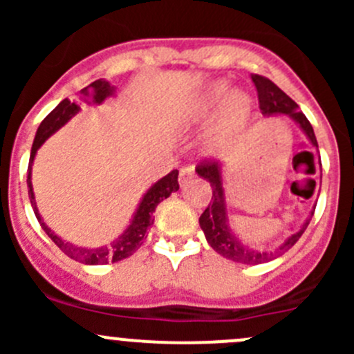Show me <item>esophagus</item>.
I'll return each mask as SVG.
<instances>
[{
	"label": "esophagus",
	"instance_id": "34e87169",
	"mask_svg": "<svg viewBox=\"0 0 354 354\" xmlns=\"http://www.w3.org/2000/svg\"><path fill=\"white\" fill-rule=\"evenodd\" d=\"M195 178V167L194 166H183L180 169V185L185 187L187 183H190Z\"/></svg>",
	"mask_w": 354,
	"mask_h": 354
}]
</instances>
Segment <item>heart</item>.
<instances>
[{"instance_id":"obj_1","label":"heart","mask_w":354,"mask_h":354,"mask_svg":"<svg viewBox=\"0 0 354 354\" xmlns=\"http://www.w3.org/2000/svg\"><path fill=\"white\" fill-rule=\"evenodd\" d=\"M250 111L252 101L248 95L243 92H231L226 82H214L188 104L183 120L188 124H205L219 112L207 140L210 149H217L243 127Z\"/></svg>"}]
</instances>
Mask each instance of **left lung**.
<instances>
[{
  "label": "left lung",
  "instance_id": "8db88e82",
  "mask_svg": "<svg viewBox=\"0 0 354 354\" xmlns=\"http://www.w3.org/2000/svg\"><path fill=\"white\" fill-rule=\"evenodd\" d=\"M252 80L257 87L259 106L263 116L288 114V116L292 118V120L299 124V128L305 131V135L308 137V140L312 142L313 147L319 149L312 124L306 120L305 114L299 111L298 104H296L289 95L284 94V92L281 91L272 80H269V78L262 77V75H252ZM195 171H197L200 178L209 181L210 187H212V198H210V203L207 205V209L203 210V214L198 219L200 227H202L209 245L212 246L219 255H223L224 259L227 260H233V262L245 263V266H257V263L269 262V260H274L276 257H281L283 253H286L299 238H301L306 226H308L310 221H312L313 212H315V209H313L308 219H306L305 224L301 226V230H299L298 233L291 234V236H289L283 245L277 246L276 250L267 252V250L250 248V246L243 245L236 236H234L233 231H231L230 227V216H227L221 164L217 162V160H202V162L195 167Z\"/></svg>",
  "mask_w": 354,
  "mask_h": 354
}]
</instances>
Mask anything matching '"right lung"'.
Segmentation results:
<instances>
[{"label": "right lung", "mask_w": 354, "mask_h": 354, "mask_svg": "<svg viewBox=\"0 0 354 354\" xmlns=\"http://www.w3.org/2000/svg\"><path fill=\"white\" fill-rule=\"evenodd\" d=\"M114 94V87L104 78H99V80L92 82L91 85H87L85 88L80 91V99L82 101L88 102V104H102V101H106V97ZM80 111L77 101H70V99H63L48 116L42 120V123L39 124L37 133H35L34 144H32L30 151V160H28V169H27V187H28V198H30V205L34 209L35 217H37L39 224H41L42 230L46 231L49 238L55 241V245L62 250L65 255L70 259L77 260L80 263H87V266H101V263L108 262H120V260L127 259V257L133 255L140 245L144 243L145 233H147L149 226L154 224L152 219V214L156 212V207L162 202L164 198L169 197L173 192H178L180 185H178V169H173L169 174H166L164 178H160L157 183L152 185L147 190V194L142 197V202L138 203L137 212H135L133 219H131L130 226L123 231V234L116 238L111 245L99 246V248H82V246H75L68 241L62 240L55 231L49 230L46 226V223L42 221L41 214H39L37 205H35V197L34 190H32V162H34V157L37 154V149L51 137L55 131H58L63 124L68 123L75 114Z\"/></svg>", "instance_id": "obj_1"}]
</instances>
